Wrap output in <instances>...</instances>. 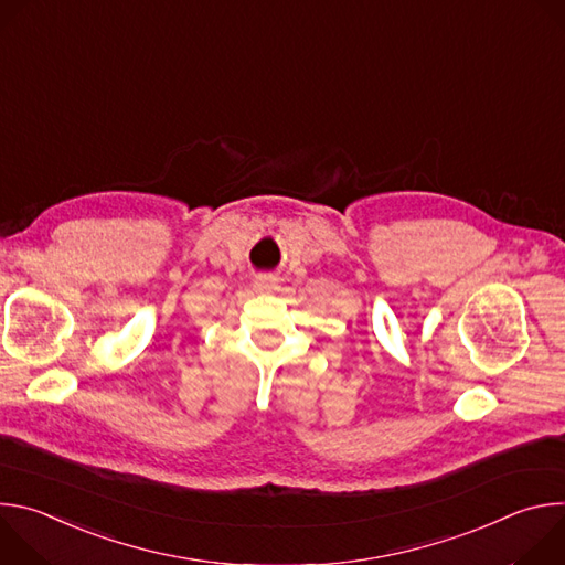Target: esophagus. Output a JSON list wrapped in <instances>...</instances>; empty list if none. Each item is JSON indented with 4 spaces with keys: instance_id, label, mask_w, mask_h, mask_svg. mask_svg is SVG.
Segmentation results:
<instances>
[{
    "instance_id": "1",
    "label": "esophagus",
    "mask_w": 565,
    "mask_h": 565,
    "mask_svg": "<svg viewBox=\"0 0 565 565\" xmlns=\"http://www.w3.org/2000/svg\"><path fill=\"white\" fill-rule=\"evenodd\" d=\"M275 286H277V279H275L273 275H259V277L255 279V288H257V290H262V292L273 290Z\"/></svg>"
}]
</instances>
